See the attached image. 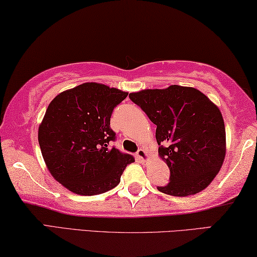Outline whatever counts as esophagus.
<instances>
[{
	"label": "esophagus",
	"mask_w": 257,
	"mask_h": 257,
	"mask_svg": "<svg viewBox=\"0 0 257 257\" xmlns=\"http://www.w3.org/2000/svg\"><path fill=\"white\" fill-rule=\"evenodd\" d=\"M137 157L139 159H140L142 163H146V161L149 160V155H148V152L145 149H139V151L137 152Z\"/></svg>",
	"instance_id": "1"
}]
</instances>
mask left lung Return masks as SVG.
I'll list each match as a JSON object with an SVG mask.
<instances>
[{"mask_svg": "<svg viewBox=\"0 0 257 257\" xmlns=\"http://www.w3.org/2000/svg\"><path fill=\"white\" fill-rule=\"evenodd\" d=\"M128 97L157 125L158 154L170 170L169 183L158 191L184 197L208 187L226 157V128L218 106L200 90L176 84Z\"/></svg>", "mask_w": 257, "mask_h": 257, "instance_id": "obj_1", "label": "left lung"}]
</instances>
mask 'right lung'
<instances>
[{"instance_id": "obj_1", "label": "right lung", "mask_w": 257, "mask_h": 257, "mask_svg": "<svg viewBox=\"0 0 257 257\" xmlns=\"http://www.w3.org/2000/svg\"><path fill=\"white\" fill-rule=\"evenodd\" d=\"M128 92L85 82L53 99L38 128L43 158L52 176L72 193L97 195L120 182L131 155L108 148L114 108Z\"/></svg>"}]
</instances>
